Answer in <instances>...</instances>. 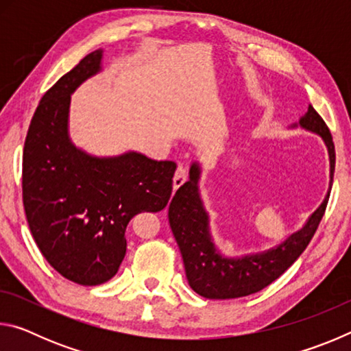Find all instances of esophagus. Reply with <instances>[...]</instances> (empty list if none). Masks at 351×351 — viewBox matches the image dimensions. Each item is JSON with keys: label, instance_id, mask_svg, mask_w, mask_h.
Listing matches in <instances>:
<instances>
[{"label": "esophagus", "instance_id": "esophagus-1", "mask_svg": "<svg viewBox=\"0 0 351 351\" xmlns=\"http://www.w3.org/2000/svg\"><path fill=\"white\" fill-rule=\"evenodd\" d=\"M186 181H187V171L182 167V165H180V167L176 169L175 176H173V189L175 190L180 189Z\"/></svg>", "mask_w": 351, "mask_h": 351}]
</instances>
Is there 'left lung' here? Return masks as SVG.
<instances>
[{"label": "left lung", "mask_w": 351, "mask_h": 351, "mask_svg": "<svg viewBox=\"0 0 351 351\" xmlns=\"http://www.w3.org/2000/svg\"><path fill=\"white\" fill-rule=\"evenodd\" d=\"M297 127L324 141L330 159L328 192L300 229L261 251L241 255H226L219 251L210 232V215L199 192L203 165L199 161L190 164L189 181L176 190L169 206V223L180 246L189 285L197 294L224 300L257 293L280 277L311 241L328 203L336 154L330 130L311 105H308V111L299 122L288 128Z\"/></svg>", "instance_id": "obj_1"}]
</instances>
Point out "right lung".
<instances>
[{
  "label": "right lung",
  "mask_w": 351,
  "mask_h": 351,
  "mask_svg": "<svg viewBox=\"0 0 351 351\" xmlns=\"http://www.w3.org/2000/svg\"><path fill=\"white\" fill-rule=\"evenodd\" d=\"M104 71L93 51L47 91L29 125L23 153V203L35 243L68 280L96 287L116 276L136 213L167 206L176 164L139 152L96 156L69 136L71 96Z\"/></svg>",
  "instance_id": "right-lung-1"
}]
</instances>
